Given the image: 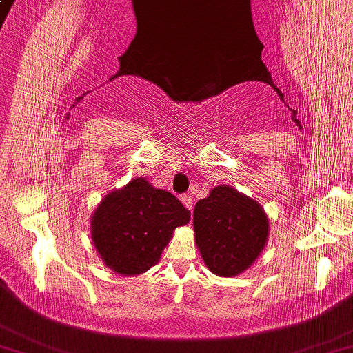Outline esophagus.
<instances>
[{"mask_svg": "<svg viewBox=\"0 0 353 353\" xmlns=\"http://www.w3.org/2000/svg\"><path fill=\"white\" fill-rule=\"evenodd\" d=\"M181 201H183V205L184 206H186L188 209H192L194 208V200H192V196H190V195H183L181 196Z\"/></svg>", "mask_w": 353, "mask_h": 353, "instance_id": "1", "label": "esophagus"}]
</instances>
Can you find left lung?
<instances>
[{
	"label": "left lung",
	"mask_w": 353,
	"mask_h": 353,
	"mask_svg": "<svg viewBox=\"0 0 353 353\" xmlns=\"http://www.w3.org/2000/svg\"><path fill=\"white\" fill-rule=\"evenodd\" d=\"M195 243L214 274L232 277L248 270L268 240L262 206L231 186H217L194 209Z\"/></svg>",
	"instance_id": "obj_1"
}]
</instances>
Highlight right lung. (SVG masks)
Returning a JSON list of instances; mask_svg holds the SVG:
<instances>
[{"label": "right lung", "mask_w": 353, "mask_h": 353, "mask_svg": "<svg viewBox=\"0 0 353 353\" xmlns=\"http://www.w3.org/2000/svg\"><path fill=\"white\" fill-rule=\"evenodd\" d=\"M189 220V209L175 195L153 188L145 178H134L96 208L92 245L116 274H141L158 263L175 228Z\"/></svg>", "instance_id": "1"}]
</instances>
